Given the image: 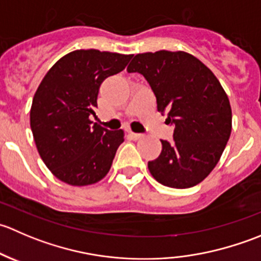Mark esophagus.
Returning <instances> with one entry per match:
<instances>
[{"instance_id": "obj_1", "label": "esophagus", "mask_w": 261, "mask_h": 261, "mask_svg": "<svg viewBox=\"0 0 261 261\" xmlns=\"http://www.w3.org/2000/svg\"><path fill=\"white\" fill-rule=\"evenodd\" d=\"M128 136H130L133 140H139L143 135H141V134H136V133H133V131H130V133H128Z\"/></svg>"}]
</instances>
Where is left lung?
Here are the masks:
<instances>
[{
  "mask_svg": "<svg viewBox=\"0 0 261 261\" xmlns=\"http://www.w3.org/2000/svg\"><path fill=\"white\" fill-rule=\"evenodd\" d=\"M127 72L143 74L156 97L158 111L175 125L174 143L162 141V152L147 163L159 183L191 188L217 165L232 128L225 89L212 70L187 51L159 50L136 54Z\"/></svg>",
  "mask_w": 261,
  "mask_h": 261,
  "instance_id": "1",
  "label": "left lung"
}]
</instances>
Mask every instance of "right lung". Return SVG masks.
Wrapping results in <instances>:
<instances>
[{"mask_svg": "<svg viewBox=\"0 0 261 261\" xmlns=\"http://www.w3.org/2000/svg\"><path fill=\"white\" fill-rule=\"evenodd\" d=\"M133 54L74 50L60 58L39 84L30 110L36 149L59 180L74 187L106 177L123 130L110 131L89 116L97 107L99 87L125 69Z\"/></svg>", "mask_w": 261, "mask_h": 261, "instance_id": "add662e5", "label": "right lung"}]
</instances>
